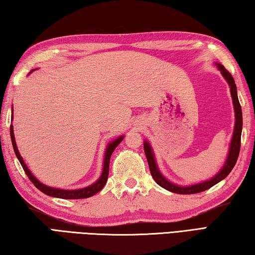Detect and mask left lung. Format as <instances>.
I'll return each mask as SVG.
<instances>
[{"label": "left lung", "mask_w": 255, "mask_h": 255, "mask_svg": "<svg viewBox=\"0 0 255 255\" xmlns=\"http://www.w3.org/2000/svg\"><path fill=\"white\" fill-rule=\"evenodd\" d=\"M221 73L224 76V79L228 81L230 85V89H231V95L233 100V105H234V111H235V127H234V133L233 137L231 141V145H230V152L228 160L225 162L224 166L222 167L217 175L209 181L202 182V183L190 185V186H179L171 183V182L167 181L164 176H163L160 171H158L156 163L154 160V155H153L152 148L146 141L144 142V152H145L146 160L148 163V167H150L152 177L154 179L156 183L162 186L163 189L167 191H171L173 193L177 194H194V193H200V192H203L205 190L210 189L213 185L219 183L220 181H222L229 175V173L232 171V169L235 165V163L238 161L239 153H240V147H241V133H242V109L241 105H240L239 99H238V93H237V85H235L233 76L231 73L224 68L223 65L218 64Z\"/></svg>", "instance_id": "1"}]
</instances>
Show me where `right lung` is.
Wrapping results in <instances>:
<instances>
[{
  "instance_id": "1",
  "label": "right lung",
  "mask_w": 255,
  "mask_h": 255,
  "mask_svg": "<svg viewBox=\"0 0 255 255\" xmlns=\"http://www.w3.org/2000/svg\"><path fill=\"white\" fill-rule=\"evenodd\" d=\"M9 133H11V140H12V145H13V148H14V152H15V155L18 158V161H20L23 170H24V172L26 173V175H27L28 179H30V181L44 194L50 195V196H54V198H60V199H86V198H90V196H92L94 194H97L98 192L102 190L104 185H105V183H107V181H108L110 158H111V155H112L113 151L115 150V147L119 145L120 142H121L122 138H123V136L119 137V138H117V140L113 141L112 143H110L108 145L107 151H105L102 175H101L100 179L97 182H95L94 184L90 185L88 187H84V189H81V190H61V189H54V187H49V186L42 184L41 182L37 181L36 177L32 174L30 170L27 169V166L25 165V163H24L23 158L20 155V152H18L16 143H15V138H14V133H13V127L12 126L9 127Z\"/></svg>"
}]
</instances>
